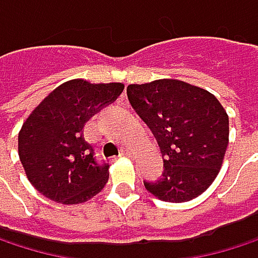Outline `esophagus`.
<instances>
[{
    "mask_svg": "<svg viewBox=\"0 0 258 258\" xmlns=\"http://www.w3.org/2000/svg\"><path fill=\"white\" fill-rule=\"evenodd\" d=\"M120 154H122V156H128V157H130V156H132V150L128 148V147H126V148H122Z\"/></svg>",
    "mask_w": 258,
    "mask_h": 258,
    "instance_id": "1",
    "label": "esophagus"
}]
</instances>
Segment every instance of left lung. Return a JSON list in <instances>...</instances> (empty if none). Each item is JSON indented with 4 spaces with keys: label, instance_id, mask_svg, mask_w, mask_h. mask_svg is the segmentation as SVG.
<instances>
[{
    "label": "left lung",
    "instance_id": "left-lung-1",
    "mask_svg": "<svg viewBox=\"0 0 258 258\" xmlns=\"http://www.w3.org/2000/svg\"><path fill=\"white\" fill-rule=\"evenodd\" d=\"M132 107L154 135L163 173L145 188L180 204L204 192L219 174L228 147L229 119L210 91L177 79L126 87Z\"/></svg>",
    "mask_w": 258,
    "mask_h": 258
}]
</instances>
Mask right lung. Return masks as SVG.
<instances>
[{"mask_svg":"<svg viewBox=\"0 0 258 258\" xmlns=\"http://www.w3.org/2000/svg\"><path fill=\"white\" fill-rule=\"evenodd\" d=\"M123 84L64 82L32 111L18 136V153L30 183L64 205L84 204L108 182V167L84 138L88 119L114 102Z\"/></svg>","mask_w":258,"mask_h":258,"instance_id":"add662e5","label":"right lung"}]
</instances>
